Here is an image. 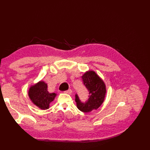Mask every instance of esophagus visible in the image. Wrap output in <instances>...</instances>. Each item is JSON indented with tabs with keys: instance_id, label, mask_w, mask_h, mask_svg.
I'll use <instances>...</instances> for the list:
<instances>
[{
	"instance_id": "esophagus-1",
	"label": "esophagus",
	"mask_w": 150,
	"mask_h": 150,
	"mask_svg": "<svg viewBox=\"0 0 150 150\" xmlns=\"http://www.w3.org/2000/svg\"><path fill=\"white\" fill-rule=\"evenodd\" d=\"M65 93H68V94H71V93H72V90H68L66 91H65Z\"/></svg>"
}]
</instances>
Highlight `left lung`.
Here are the masks:
<instances>
[{"label": "left lung", "mask_w": 150, "mask_h": 150, "mask_svg": "<svg viewBox=\"0 0 150 150\" xmlns=\"http://www.w3.org/2000/svg\"><path fill=\"white\" fill-rule=\"evenodd\" d=\"M83 83L89 91V98L86 103H82L77 95H75L77 107L82 112L89 113L97 110L104 103L106 87L104 81L93 70H88L82 76Z\"/></svg>", "instance_id": "8db88e82"}]
</instances>
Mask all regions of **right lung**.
<instances>
[{
	"instance_id": "1",
	"label": "right lung",
	"mask_w": 150,
	"mask_h": 150,
	"mask_svg": "<svg viewBox=\"0 0 150 150\" xmlns=\"http://www.w3.org/2000/svg\"><path fill=\"white\" fill-rule=\"evenodd\" d=\"M28 96L33 104L40 109H48L50 104L57 96L55 93H50L47 91V84L43 81L31 85L28 90Z\"/></svg>"
}]
</instances>
